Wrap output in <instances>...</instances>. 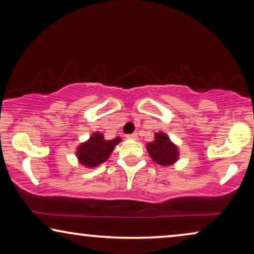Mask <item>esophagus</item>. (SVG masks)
Listing matches in <instances>:
<instances>
[{"mask_svg": "<svg viewBox=\"0 0 254 254\" xmlns=\"http://www.w3.org/2000/svg\"><path fill=\"white\" fill-rule=\"evenodd\" d=\"M126 137L129 138V140H136V138H137V134H136V133H134V134H128V135H126Z\"/></svg>", "mask_w": 254, "mask_h": 254, "instance_id": "esophagus-1", "label": "esophagus"}]
</instances>
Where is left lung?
Instances as JSON below:
<instances>
[{
  "mask_svg": "<svg viewBox=\"0 0 254 254\" xmlns=\"http://www.w3.org/2000/svg\"><path fill=\"white\" fill-rule=\"evenodd\" d=\"M147 150L150 157L159 165H172L178 161V148L172 143L168 135L162 131L155 134V140L147 144Z\"/></svg>",
  "mask_w": 254,
  "mask_h": 254,
  "instance_id": "8db88e82",
  "label": "left lung"
}]
</instances>
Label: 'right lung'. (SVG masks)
<instances>
[{
	"label": "right lung",
	"instance_id": "right-lung-1",
	"mask_svg": "<svg viewBox=\"0 0 254 254\" xmlns=\"http://www.w3.org/2000/svg\"><path fill=\"white\" fill-rule=\"evenodd\" d=\"M120 141V137H114L113 140H105L102 133L96 131L88 141L78 145L76 156L81 164L88 166V168H96L110 157L114 147Z\"/></svg>",
	"mask_w": 254,
	"mask_h": 254
}]
</instances>
